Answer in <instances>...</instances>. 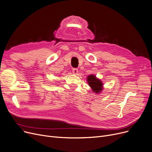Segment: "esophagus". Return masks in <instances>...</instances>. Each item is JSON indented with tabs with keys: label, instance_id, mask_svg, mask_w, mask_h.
Wrapping results in <instances>:
<instances>
[{
	"label": "esophagus",
	"instance_id": "esophagus-1",
	"mask_svg": "<svg viewBox=\"0 0 152 152\" xmlns=\"http://www.w3.org/2000/svg\"><path fill=\"white\" fill-rule=\"evenodd\" d=\"M72 71H73V73L74 75H77L78 73V69L77 68H73Z\"/></svg>",
	"mask_w": 152,
	"mask_h": 152
}]
</instances>
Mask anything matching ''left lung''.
<instances>
[{
  "instance_id": "1",
  "label": "left lung",
  "mask_w": 152,
  "mask_h": 152,
  "mask_svg": "<svg viewBox=\"0 0 152 152\" xmlns=\"http://www.w3.org/2000/svg\"><path fill=\"white\" fill-rule=\"evenodd\" d=\"M87 81L91 87L92 91L96 94H99L103 90V83L99 79L97 78L94 75H89L87 77Z\"/></svg>"
}]
</instances>
